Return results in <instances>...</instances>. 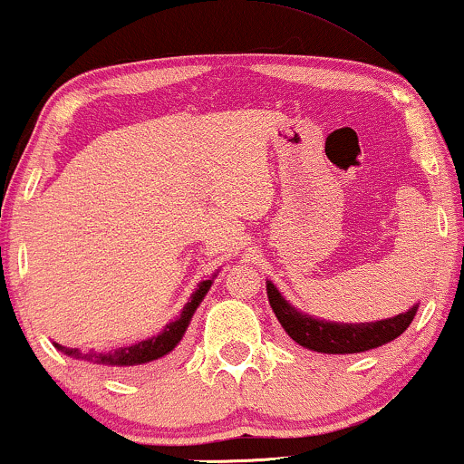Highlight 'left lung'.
<instances>
[{
    "label": "left lung",
    "instance_id": "obj_1",
    "mask_svg": "<svg viewBox=\"0 0 464 464\" xmlns=\"http://www.w3.org/2000/svg\"><path fill=\"white\" fill-rule=\"evenodd\" d=\"M267 298L289 337L303 348L324 354H356L393 342L409 328L417 311V306H412L406 314L372 324H334L295 311L270 281H267Z\"/></svg>",
    "mask_w": 464,
    "mask_h": 464
}]
</instances>
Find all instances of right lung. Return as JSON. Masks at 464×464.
Here are the masks:
<instances>
[{
  "mask_svg": "<svg viewBox=\"0 0 464 464\" xmlns=\"http://www.w3.org/2000/svg\"><path fill=\"white\" fill-rule=\"evenodd\" d=\"M209 287H211V281L200 283L197 292L192 294V300H189V303L186 304V309L181 311V315H179L175 322H170L169 326L164 328V333H160L158 337L144 339V342L125 345V348L111 350V353H103V354L91 350L88 354H83V359H92V361L102 362V365L114 367V370H133V367H140V365H144V362L161 359V356L169 354L170 350L175 348L179 342H181L183 333H186V328H188L189 320H192L194 311H197L200 300L205 298V294L209 292ZM55 348L64 350L63 345H58V343H55ZM64 353L80 356L77 350H64Z\"/></svg>",
  "mask_w": 464,
  "mask_h": 464,
  "instance_id": "obj_1",
  "label": "right lung"
}]
</instances>
